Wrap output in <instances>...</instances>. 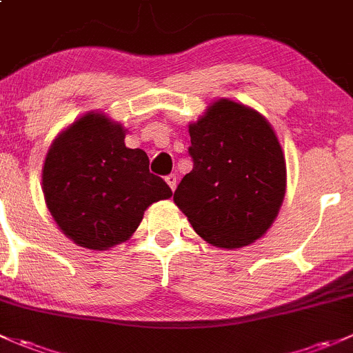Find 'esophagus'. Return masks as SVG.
Instances as JSON below:
<instances>
[{
  "label": "esophagus",
  "mask_w": 353,
  "mask_h": 353,
  "mask_svg": "<svg viewBox=\"0 0 353 353\" xmlns=\"http://www.w3.org/2000/svg\"><path fill=\"white\" fill-rule=\"evenodd\" d=\"M165 180H166V183L170 185V188H172V190H175L176 183H178V176L175 175V173H170V175L165 178Z\"/></svg>",
  "instance_id": "1"
}]
</instances>
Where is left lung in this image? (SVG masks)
Returning <instances> with one entry per match:
<instances>
[{"label":"left lung","mask_w":353,"mask_h":353,"mask_svg":"<svg viewBox=\"0 0 353 353\" xmlns=\"http://www.w3.org/2000/svg\"><path fill=\"white\" fill-rule=\"evenodd\" d=\"M194 168L173 201L217 248H241L265 234L285 194V159L270 123L252 108L217 100L188 127Z\"/></svg>","instance_id":"1"}]
</instances>
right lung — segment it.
<instances>
[{"mask_svg": "<svg viewBox=\"0 0 353 353\" xmlns=\"http://www.w3.org/2000/svg\"><path fill=\"white\" fill-rule=\"evenodd\" d=\"M125 130L88 114L59 134L47 152L42 185L47 209L76 245L107 250L132 236L152 202L172 188L150 173L143 150H129Z\"/></svg>", "mask_w": 353, "mask_h": 353, "instance_id": "obj_1", "label": "right lung"}]
</instances>
